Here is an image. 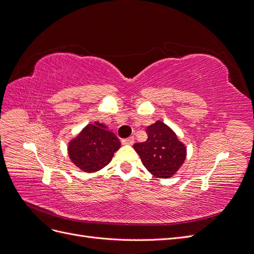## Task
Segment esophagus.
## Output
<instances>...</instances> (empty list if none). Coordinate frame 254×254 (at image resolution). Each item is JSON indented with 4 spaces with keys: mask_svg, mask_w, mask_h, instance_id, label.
Here are the masks:
<instances>
[{
    "mask_svg": "<svg viewBox=\"0 0 254 254\" xmlns=\"http://www.w3.org/2000/svg\"><path fill=\"white\" fill-rule=\"evenodd\" d=\"M133 142H134V136H129L127 139H124L122 141V143L125 145H132Z\"/></svg>",
    "mask_w": 254,
    "mask_h": 254,
    "instance_id": "esophagus-1",
    "label": "esophagus"
}]
</instances>
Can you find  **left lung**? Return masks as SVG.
Here are the masks:
<instances>
[{
  "mask_svg": "<svg viewBox=\"0 0 254 254\" xmlns=\"http://www.w3.org/2000/svg\"><path fill=\"white\" fill-rule=\"evenodd\" d=\"M148 139L135 143L134 150L147 171L159 178L174 176L187 158V147L173 130L163 122L157 121L146 129Z\"/></svg>",
  "mask_w": 254,
  "mask_h": 254,
  "instance_id": "8db88e82",
  "label": "left lung"
}]
</instances>
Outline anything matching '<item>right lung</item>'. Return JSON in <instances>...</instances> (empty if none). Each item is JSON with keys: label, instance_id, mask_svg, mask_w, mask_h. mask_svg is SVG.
Returning <instances> with one entry per match:
<instances>
[{"label": "right lung", "instance_id": "obj_1", "mask_svg": "<svg viewBox=\"0 0 254 254\" xmlns=\"http://www.w3.org/2000/svg\"><path fill=\"white\" fill-rule=\"evenodd\" d=\"M121 147V142L113 132L101 123L95 122L68 143V157L86 173H94L108 164L113 153Z\"/></svg>", "mask_w": 254, "mask_h": 254}]
</instances>
